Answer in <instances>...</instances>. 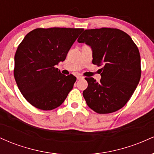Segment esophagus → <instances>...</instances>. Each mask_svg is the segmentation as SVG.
I'll list each match as a JSON object with an SVG mask.
<instances>
[{"label":"esophagus","mask_w":154,"mask_h":154,"mask_svg":"<svg viewBox=\"0 0 154 154\" xmlns=\"http://www.w3.org/2000/svg\"><path fill=\"white\" fill-rule=\"evenodd\" d=\"M77 79H84V77H82V76H81V75H78L77 77Z\"/></svg>","instance_id":"obj_1"}]
</instances>
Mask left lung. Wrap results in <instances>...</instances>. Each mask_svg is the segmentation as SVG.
<instances>
[{
	"mask_svg": "<svg viewBox=\"0 0 154 154\" xmlns=\"http://www.w3.org/2000/svg\"><path fill=\"white\" fill-rule=\"evenodd\" d=\"M93 51V63L103 66L99 82L86 77L83 97L98 114L122 109L135 92L141 76L140 56L137 45L125 32L114 28L85 29L77 40Z\"/></svg>",
	"mask_w": 154,
	"mask_h": 154,
	"instance_id": "left-lung-1",
	"label": "left lung"
}]
</instances>
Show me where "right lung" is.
Wrapping results in <instances>:
<instances>
[{
  "instance_id": "obj_1",
  "label": "right lung",
  "mask_w": 154,
  "mask_h": 154,
  "mask_svg": "<svg viewBox=\"0 0 154 154\" xmlns=\"http://www.w3.org/2000/svg\"><path fill=\"white\" fill-rule=\"evenodd\" d=\"M80 28H37L19 45L14 75L19 91L33 106L52 110L63 103L77 78L55 66L66 59Z\"/></svg>"
}]
</instances>
